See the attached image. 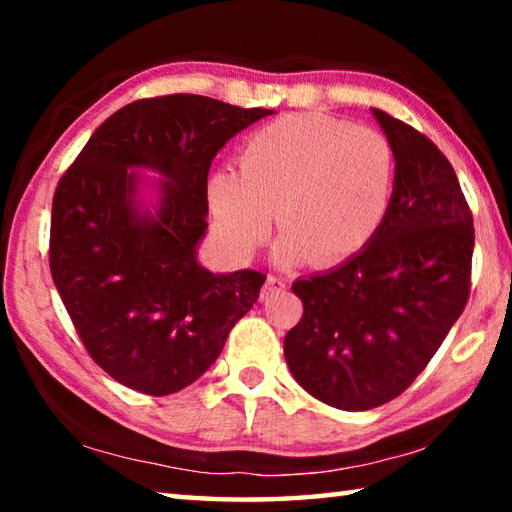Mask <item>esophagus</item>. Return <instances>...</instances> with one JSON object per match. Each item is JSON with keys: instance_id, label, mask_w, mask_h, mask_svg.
Here are the masks:
<instances>
[{"instance_id": "esophagus-1", "label": "esophagus", "mask_w": 512, "mask_h": 512, "mask_svg": "<svg viewBox=\"0 0 512 512\" xmlns=\"http://www.w3.org/2000/svg\"><path fill=\"white\" fill-rule=\"evenodd\" d=\"M284 289H287V282H284L282 277H277V275H268V277H266L264 289H262V298L273 296V293H280V291H284Z\"/></svg>"}]
</instances>
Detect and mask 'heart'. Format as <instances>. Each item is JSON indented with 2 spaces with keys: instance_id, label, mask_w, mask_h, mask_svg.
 Instances as JSON below:
<instances>
[{
  "instance_id": "obj_1",
  "label": "heart",
  "mask_w": 512,
  "mask_h": 512,
  "mask_svg": "<svg viewBox=\"0 0 512 512\" xmlns=\"http://www.w3.org/2000/svg\"><path fill=\"white\" fill-rule=\"evenodd\" d=\"M397 160L386 135L318 112L268 121L246 137L239 169L207 180L223 244L250 255L271 237L277 210L282 259L332 266L368 244L384 221Z\"/></svg>"
}]
</instances>
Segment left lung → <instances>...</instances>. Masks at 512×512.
<instances>
[{"mask_svg":"<svg viewBox=\"0 0 512 512\" xmlns=\"http://www.w3.org/2000/svg\"><path fill=\"white\" fill-rule=\"evenodd\" d=\"M397 160L368 246L293 282L302 318L284 336L291 375L316 400L368 411L427 368L470 298L474 223L456 171L427 135L372 108Z\"/></svg>","mask_w":512,"mask_h":512,"instance_id":"1","label":"left lung"}]
</instances>
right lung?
Instances as JSON below:
<instances>
[{
    "label": "right lung",
    "mask_w": 512,
    "mask_h": 512,
    "mask_svg": "<svg viewBox=\"0 0 512 512\" xmlns=\"http://www.w3.org/2000/svg\"><path fill=\"white\" fill-rule=\"evenodd\" d=\"M271 112L198 94L133 101L103 121L58 180L51 277L85 350L119 384L155 397L183 391L257 302L264 273L214 275L198 266L196 246L214 155ZM131 166L168 178L155 217L132 205Z\"/></svg>",
    "instance_id": "1"
}]
</instances>
